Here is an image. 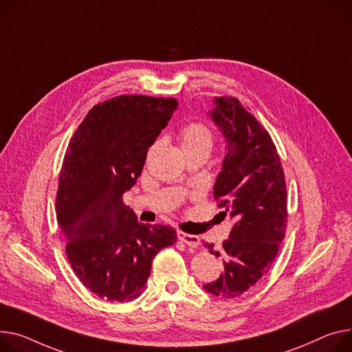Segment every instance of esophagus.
Instances as JSON below:
<instances>
[{
    "mask_svg": "<svg viewBox=\"0 0 352 352\" xmlns=\"http://www.w3.org/2000/svg\"><path fill=\"white\" fill-rule=\"evenodd\" d=\"M177 236L181 242H184L185 245H188L190 248H197L199 245V238L197 235H190V233H185V232H181L178 230Z\"/></svg>",
    "mask_w": 352,
    "mask_h": 352,
    "instance_id": "1",
    "label": "esophagus"
}]
</instances>
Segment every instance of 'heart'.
<instances>
[{
    "mask_svg": "<svg viewBox=\"0 0 352 352\" xmlns=\"http://www.w3.org/2000/svg\"><path fill=\"white\" fill-rule=\"evenodd\" d=\"M181 146L182 150L190 148H206L212 147V133L202 123H190L186 124L181 133Z\"/></svg>",
    "mask_w": 352,
    "mask_h": 352,
    "instance_id": "1",
    "label": "heart"
}]
</instances>
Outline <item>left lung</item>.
I'll return each mask as SVG.
<instances>
[{
    "mask_svg": "<svg viewBox=\"0 0 352 352\" xmlns=\"http://www.w3.org/2000/svg\"><path fill=\"white\" fill-rule=\"evenodd\" d=\"M226 144L214 198L233 223L222 250L205 248L222 257L223 272L204 289L223 298H235L266 274L285 239L287 191L285 173L270 134L238 99H214L209 111Z\"/></svg>",
    "mask_w": 352,
    "mask_h": 352,
    "instance_id": "1",
    "label": "left lung"
}]
</instances>
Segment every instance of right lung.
<instances>
[{"instance_id": "right-lung-1", "label": "right lung", "mask_w": 352, "mask_h": 352, "mask_svg": "<svg viewBox=\"0 0 352 352\" xmlns=\"http://www.w3.org/2000/svg\"><path fill=\"white\" fill-rule=\"evenodd\" d=\"M177 106L174 98L117 96L93 107L69 142L56 219L70 266L103 300L142 296L155 254L177 242L174 228L138 222L123 204Z\"/></svg>"}]
</instances>
